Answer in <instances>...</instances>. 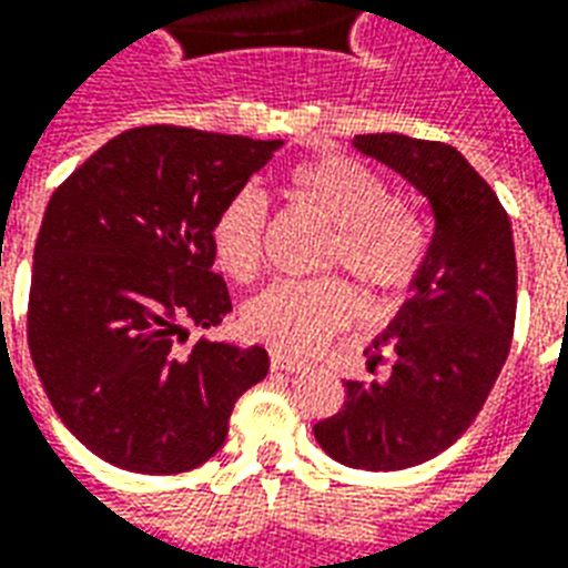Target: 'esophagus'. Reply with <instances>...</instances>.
<instances>
[{
	"mask_svg": "<svg viewBox=\"0 0 568 568\" xmlns=\"http://www.w3.org/2000/svg\"><path fill=\"white\" fill-rule=\"evenodd\" d=\"M271 369L274 372H303L306 369V363L294 361L288 354L283 352H271Z\"/></svg>",
	"mask_w": 568,
	"mask_h": 568,
	"instance_id": "34e87169",
	"label": "esophagus"
}]
</instances>
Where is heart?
<instances>
[{"mask_svg": "<svg viewBox=\"0 0 568 568\" xmlns=\"http://www.w3.org/2000/svg\"><path fill=\"white\" fill-rule=\"evenodd\" d=\"M288 187L333 229L324 267H345L372 292L393 294L417 276L426 235L417 216L393 202L381 175L352 158L327 154L292 169ZM267 205L262 193L237 190L211 226L216 265L241 283L262 271ZM357 313L354 292L342 280H283L244 310L250 336L292 354H313Z\"/></svg>", "mask_w": 568, "mask_h": 568, "instance_id": "b5f03b06", "label": "heart"}]
</instances>
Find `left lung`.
Here are the masks:
<instances>
[{"instance_id": "left-lung-1", "label": "left lung", "mask_w": 568, "mask_h": 568, "mask_svg": "<svg viewBox=\"0 0 568 568\" xmlns=\"http://www.w3.org/2000/svg\"><path fill=\"white\" fill-rule=\"evenodd\" d=\"M354 149L428 199L435 232L408 301L372 342L393 352V372L345 381L342 410L313 432L339 465L405 470L465 435L504 369L518 303L513 226L495 190L453 145L363 133Z\"/></svg>"}]
</instances>
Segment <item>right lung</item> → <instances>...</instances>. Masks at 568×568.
Instances as JSON below:
<instances>
[{
	"label": "right lung",
	"instance_id": "obj_1",
	"mask_svg": "<svg viewBox=\"0 0 568 568\" xmlns=\"http://www.w3.org/2000/svg\"><path fill=\"white\" fill-rule=\"evenodd\" d=\"M283 140L151 124L85 160L43 211L29 352L82 447L133 474H184L229 435L237 396L271 369L262 345L179 342L216 327L229 288L211 226Z\"/></svg>",
	"mask_w": 568,
	"mask_h": 568
}]
</instances>
